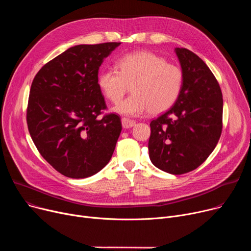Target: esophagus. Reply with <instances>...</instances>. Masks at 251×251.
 I'll list each match as a JSON object with an SVG mask.
<instances>
[{
    "label": "esophagus",
    "instance_id": "obj_1",
    "mask_svg": "<svg viewBox=\"0 0 251 251\" xmlns=\"http://www.w3.org/2000/svg\"><path fill=\"white\" fill-rule=\"evenodd\" d=\"M134 125H135V121L130 120V119H127V118H123L122 119V126H123V128L128 129V128L133 127Z\"/></svg>",
    "mask_w": 251,
    "mask_h": 251
}]
</instances>
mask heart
Segmentation results:
<instances>
[{
  "label": "heart",
  "mask_w": 251,
  "mask_h": 251,
  "mask_svg": "<svg viewBox=\"0 0 251 251\" xmlns=\"http://www.w3.org/2000/svg\"><path fill=\"white\" fill-rule=\"evenodd\" d=\"M117 70L105 69L99 73L98 85L102 95L118 103L129 85L132 95L119 103V114L136 117L161 114L177 100L183 84V73L176 65L151 51L126 54L117 60Z\"/></svg>",
  "instance_id": "1"
}]
</instances>
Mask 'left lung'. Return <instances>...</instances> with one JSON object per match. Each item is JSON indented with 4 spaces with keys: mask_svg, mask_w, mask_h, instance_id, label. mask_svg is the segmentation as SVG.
I'll use <instances>...</instances> for the list:
<instances>
[{
    "mask_svg": "<svg viewBox=\"0 0 251 251\" xmlns=\"http://www.w3.org/2000/svg\"><path fill=\"white\" fill-rule=\"evenodd\" d=\"M183 84L169 111L151 122V163L164 172L181 175L200 167L213 152L223 127L221 87L206 64L191 50L176 48Z\"/></svg>",
    "mask_w": 251,
    "mask_h": 251,
    "instance_id": "obj_1",
    "label": "left lung"
}]
</instances>
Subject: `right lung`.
<instances>
[{
    "instance_id": "1",
    "label": "right lung",
    "mask_w": 251,
    "mask_h": 251,
    "mask_svg": "<svg viewBox=\"0 0 251 251\" xmlns=\"http://www.w3.org/2000/svg\"><path fill=\"white\" fill-rule=\"evenodd\" d=\"M121 43L78 45L47 63L35 75L26 121L44 159L62 175L90 177L107 165L120 136L116 114L107 109L98 85L104 58Z\"/></svg>"
}]
</instances>
